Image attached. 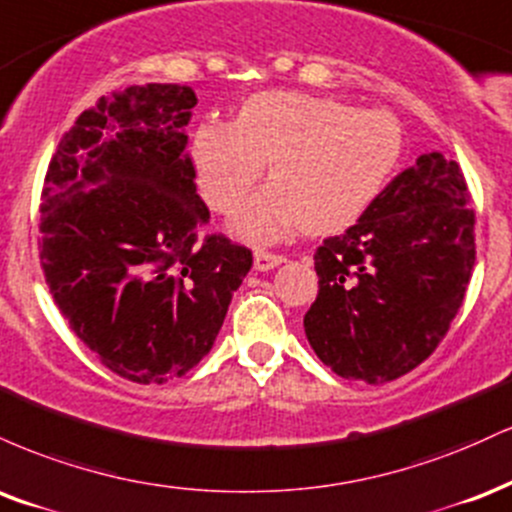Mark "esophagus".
Returning a JSON list of instances; mask_svg holds the SVG:
<instances>
[{
    "label": "esophagus",
    "mask_w": 512,
    "mask_h": 512,
    "mask_svg": "<svg viewBox=\"0 0 512 512\" xmlns=\"http://www.w3.org/2000/svg\"><path fill=\"white\" fill-rule=\"evenodd\" d=\"M280 263H285V256L282 254H270V251H256L254 254V268L256 270H273L278 268Z\"/></svg>",
    "instance_id": "esophagus-1"
}]
</instances>
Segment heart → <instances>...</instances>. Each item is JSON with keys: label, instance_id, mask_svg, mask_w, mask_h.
<instances>
[{"label": "heart", "instance_id": "obj_1", "mask_svg": "<svg viewBox=\"0 0 512 512\" xmlns=\"http://www.w3.org/2000/svg\"><path fill=\"white\" fill-rule=\"evenodd\" d=\"M402 126L390 112L294 90H263L234 122L206 119L191 138L196 182L218 213L244 201L268 162L270 182L234 215L251 242H273L302 225L309 234L350 227L376 201L402 155Z\"/></svg>", "mask_w": 512, "mask_h": 512}]
</instances>
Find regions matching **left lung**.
<instances>
[{
    "instance_id": "left-lung-1",
    "label": "left lung",
    "mask_w": 512,
    "mask_h": 512,
    "mask_svg": "<svg viewBox=\"0 0 512 512\" xmlns=\"http://www.w3.org/2000/svg\"><path fill=\"white\" fill-rule=\"evenodd\" d=\"M467 201L458 162L426 153L357 225L323 239L304 330L335 374L369 386L395 381L446 338L477 258Z\"/></svg>"
}]
</instances>
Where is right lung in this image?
Here are the masks:
<instances>
[{"mask_svg":"<svg viewBox=\"0 0 512 512\" xmlns=\"http://www.w3.org/2000/svg\"><path fill=\"white\" fill-rule=\"evenodd\" d=\"M196 95L146 83L102 95L54 150L40 194V266L100 364L165 383L213 347L251 249L198 237L210 213L186 153Z\"/></svg>","mask_w":512,"mask_h":512,"instance_id":"add662e5","label":"right lung"}]
</instances>
